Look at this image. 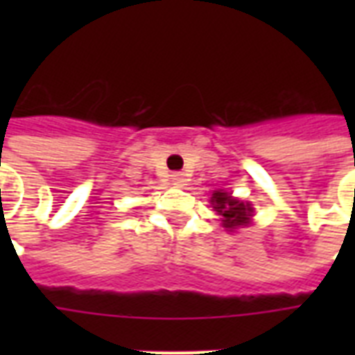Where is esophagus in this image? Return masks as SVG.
<instances>
[{"instance_id":"34e87169","label":"esophagus","mask_w":355,"mask_h":355,"mask_svg":"<svg viewBox=\"0 0 355 355\" xmlns=\"http://www.w3.org/2000/svg\"><path fill=\"white\" fill-rule=\"evenodd\" d=\"M171 182L180 188V186H184V184H186V175H184V173H173Z\"/></svg>"}]
</instances>
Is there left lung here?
Returning a JSON list of instances; mask_svg holds the SVG:
<instances>
[{
  "mask_svg": "<svg viewBox=\"0 0 355 355\" xmlns=\"http://www.w3.org/2000/svg\"><path fill=\"white\" fill-rule=\"evenodd\" d=\"M211 206L214 210L217 211V216H221L223 227L228 228L232 232L234 228L245 227L250 223V217H252V206L248 202H241L239 199L232 197L227 191H216L211 195Z\"/></svg>",
  "mask_w": 355,
  "mask_h": 355,
  "instance_id": "left-lung-1",
  "label": "left lung"
}]
</instances>
